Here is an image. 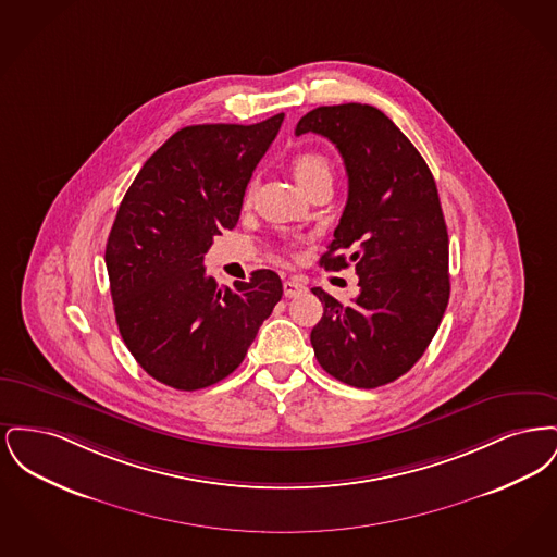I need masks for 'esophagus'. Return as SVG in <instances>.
<instances>
[{"label":"esophagus","mask_w":557,"mask_h":557,"mask_svg":"<svg viewBox=\"0 0 557 557\" xmlns=\"http://www.w3.org/2000/svg\"><path fill=\"white\" fill-rule=\"evenodd\" d=\"M307 292V286L302 284V282H298V280H286L284 282V294L288 296V298H296V296H300V294H305Z\"/></svg>","instance_id":"obj_1"}]
</instances>
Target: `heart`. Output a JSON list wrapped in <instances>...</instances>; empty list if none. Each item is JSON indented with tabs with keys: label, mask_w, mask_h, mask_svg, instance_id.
<instances>
[{
	"label": "heart",
	"mask_w": 557,
	"mask_h": 557,
	"mask_svg": "<svg viewBox=\"0 0 557 557\" xmlns=\"http://www.w3.org/2000/svg\"><path fill=\"white\" fill-rule=\"evenodd\" d=\"M292 173L300 186L307 187L319 177H332V164L319 152H298L292 159Z\"/></svg>",
	"instance_id": "1"
}]
</instances>
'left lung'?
<instances>
[{
  "mask_svg": "<svg viewBox=\"0 0 557 557\" xmlns=\"http://www.w3.org/2000/svg\"><path fill=\"white\" fill-rule=\"evenodd\" d=\"M294 133L327 137L345 160V212L319 263L332 271L355 263L361 288L350 305L313 288L323 318L311 345L336 380L384 386L418 363L449 302V236L438 189L416 146L370 104L315 108Z\"/></svg>",
  "mask_w": 557,
  "mask_h": 557,
  "instance_id": "left-lung-1",
  "label": "left lung"
}]
</instances>
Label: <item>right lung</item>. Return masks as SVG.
<instances>
[{
	"instance_id": "1",
	"label": "right lung",
	"mask_w": 557,
	"mask_h": 557,
	"mask_svg": "<svg viewBox=\"0 0 557 557\" xmlns=\"http://www.w3.org/2000/svg\"><path fill=\"white\" fill-rule=\"evenodd\" d=\"M282 121L284 112L255 125L173 133L119 207L107 244L116 325L135 361L171 388L198 391L227 377L284 294L271 269L223 288L202 265L212 238L236 227L246 186Z\"/></svg>"
}]
</instances>
